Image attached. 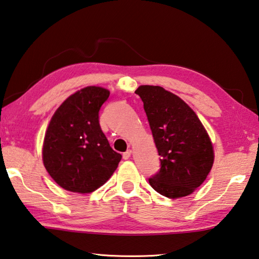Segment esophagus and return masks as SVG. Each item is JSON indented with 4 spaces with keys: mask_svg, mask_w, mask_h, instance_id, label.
<instances>
[{
    "mask_svg": "<svg viewBox=\"0 0 259 259\" xmlns=\"http://www.w3.org/2000/svg\"><path fill=\"white\" fill-rule=\"evenodd\" d=\"M131 154H132V150H127V151H126V152H124V153H123V159H125V160L130 159Z\"/></svg>",
    "mask_w": 259,
    "mask_h": 259,
    "instance_id": "obj_1",
    "label": "esophagus"
}]
</instances>
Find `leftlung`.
I'll return each mask as SVG.
<instances>
[{
	"label": "left lung",
	"mask_w": 259,
	"mask_h": 259,
	"mask_svg": "<svg viewBox=\"0 0 259 259\" xmlns=\"http://www.w3.org/2000/svg\"><path fill=\"white\" fill-rule=\"evenodd\" d=\"M143 101L161 157L159 171L149 179L155 192L169 198L192 194L206 179L214 161L209 136L190 107L159 85L135 91Z\"/></svg>",
	"instance_id": "left-lung-1"
}]
</instances>
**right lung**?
I'll list each match as a JSON object with an SVG mask.
<instances>
[{"instance_id": "add662e5", "label": "right lung", "mask_w": 259, "mask_h": 259, "mask_svg": "<svg viewBox=\"0 0 259 259\" xmlns=\"http://www.w3.org/2000/svg\"><path fill=\"white\" fill-rule=\"evenodd\" d=\"M110 92L87 87L58 107L48 125L42 161L62 188L87 194L102 186L121 159L111 149L99 124V110Z\"/></svg>"}]
</instances>
